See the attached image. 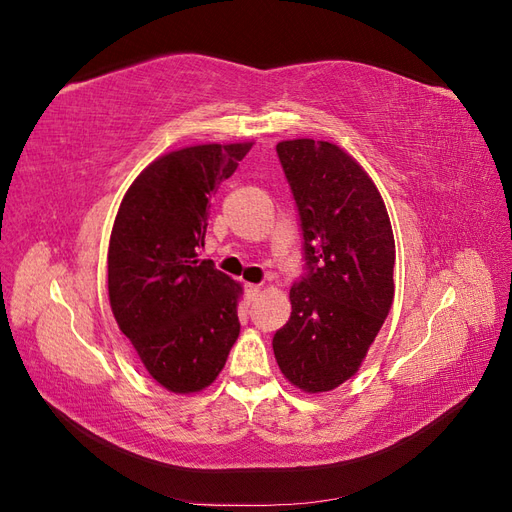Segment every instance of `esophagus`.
<instances>
[{"label":"esophagus","mask_w":512,"mask_h":512,"mask_svg":"<svg viewBox=\"0 0 512 512\" xmlns=\"http://www.w3.org/2000/svg\"><path fill=\"white\" fill-rule=\"evenodd\" d=\"M245 292H247V297L254 299V297H258L260 286H256V284H247V286H245Z\"/></svg>","instance_id":"34e87169"}]
</instances>
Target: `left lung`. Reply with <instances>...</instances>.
<instances>
[{
    "label": "left lung",
    "instance_id": "obj_1",
    "mask_svg": "<svg viewBox=\"0 0 512 512\" xmlns=\"http://www.w3.org/2000/svg\"><path fill=\"white\" fill-rule=\"evenodd\" d=\"M275 151L299 213L305 273L273 352L294 386L322 393L356 374L391 312L393 228L374 181L344 149L297 138Z\"/></svg>",
    "mask_w": 512,
    "mask_h": 512
}]
</instances>
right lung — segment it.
Wrapping results in <instances>:
<instances>
[{"label": "right lung", "instance_id": "right-lung-1", "mask_svg": "<svg viewBox=\"0 0 512 512\" xmlns=\"http://www.w3.org/2000/svg\"><path fill=\"white\" fill-rule=\"evenodd\" d=\"M252 143L196 145L149 164L123 196L108 245V299L153 380L196 393L222 371L241 286L200 260L209 200Z\"/></svg>", "mask_w": 512, "mask_h": 512}]
</instances>
